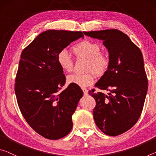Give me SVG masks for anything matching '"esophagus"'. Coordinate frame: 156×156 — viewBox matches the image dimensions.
Wrapping results in <instances>:
<instances>
[{
	"label": "esophagus",
	"mask_w": 156,
	"mask_h": 156,
	"mask_svg": "<svg viewBox=\"0 0 156 156\" xmlns=\"http://www.w3.org/2000/svg\"><path fill=\"white\" fill-rule=\"evenodd\" d=\"M82 89H83V91L84 95H87L88 94V90L85 88H82Z\"/></svg>",
	"instance_id": "1"
}]
</instances>
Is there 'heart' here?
Returning <instances> with one entry per match:
<instances>
[{"instance_id": "obj_1", "label": "heart", "mask_w": 156, "mask_h": 156, "mask_svg": "<svg viewBox=\"0 0 156 156\" xmlns=\"http://www.w3.org/2000/svg\"><path fill=\"white\" fill-rule=\"evenodd\" d=\"M72 51L77 58L87 59L86 71L87 73H75L69 75L68 83L81 87L91 85L95 82V74L102 76L106 73L111 63L110 58L106 53L100 51V44L96 42L83 40L72 47ZM57 62L65 72H70L73 68V60L66 50L60 51L57 56Z\"/></svg>"}]
</instances>
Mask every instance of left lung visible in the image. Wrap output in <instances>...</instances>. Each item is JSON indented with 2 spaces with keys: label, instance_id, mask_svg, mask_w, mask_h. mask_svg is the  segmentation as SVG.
<instances>
[{
  "label": "left lung",
  "instance_id": "8db88e82",
  "mask_svg": "<svg viewBox=\"0 0 156 156\" xmlns=\"http://www.w3.org/2000/svg\"><path fill=\"white\" fill-rule=\"evenodd\" d=\"M102 41L109 51L110 66L96 86L107 95L89 91L96 102L93 114L96 125L106 135L115 136L135 125L146 98L148 80L142 54L130 38L118 30L84 31Z\"/></svg>",
  "mask_w": 156,
  "mask_h": 156
}]
</instances>
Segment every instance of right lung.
I'll use <instances>...</instances> for the list:
<instances>
[{
    "instance_id": "add662e5",
    "label": "right lung",
    "mask_w": 156,
    "mask_h": 156,
    "mask_svg": "<svg viewBox=\"0 0 156 156\" xmlns=\"http://www.w3.org/2000/svg\"><path fill=\"white\" fill-rule=\"evenodd\" d=\"M83 36L82 31L47 30L21 54L14 87L18 107L29 125L45 138H62L72 129V115L83 92L72 84L60 91L66 78L57 56Z\"/></svg>"
}]
</instances>
